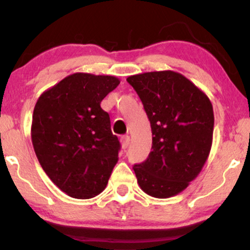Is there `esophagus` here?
Returning <instances> with one entry per match:
<instances>
[{
  "label": "esophagus",
  "instance_id": "obj_1",
  "mask_svg": "<svg viewBox=\"0 0 250 250\" xmlns=\"http://www.w3.org/2000/svg\"><path fill=\"white\" fill-rule=\"evenodd\" d=\"M129 141H130V137L128 135H123L121 137V143H122V147L123 149H125L129 146Z\"/></svg>",
  "mask_w": 250,
  "mask_h": 250
}]
</instances>
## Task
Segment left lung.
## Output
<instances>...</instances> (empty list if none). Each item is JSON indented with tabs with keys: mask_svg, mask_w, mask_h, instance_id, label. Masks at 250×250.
Instances as JSON below:
<instances>
[{
	"mask_svg": "<svg viewBox=\"0 0 250 250\" xmlns=\"http://www.w3.org/2000/svg\"><path fill=\"white\" fill-rule=\"evenodd\" d=\"M150 121L153 145L145 162L134 165L137 183L159 199L177 195L199 175L213 142L214 113L208 96L171 70L127 79Z\"/></svg>",
	"mask_w": 250,
	"mask_h": 250,
	"instance_id": "8db88e82",
	"label": "left lung"
}]
</instances>
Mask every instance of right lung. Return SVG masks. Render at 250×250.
<instances>
[{
	"label": "right lung",
	"instance_id": "1",
	"mask_svg": "<svg viewBox=\"0 0 250 250\" xmlns=\"http://www.w3.org/2000/svg\"><path fill=\"white\" fill-rule=\"evenodd\" d=\"M120 84L115 76L75 73L37 100L31 141L40 165L75 199H91L107 186L121 148L101 102Z\"/></svg>",
	"mask_w": 250,
	"mask_h": 250
}]
</instances>
